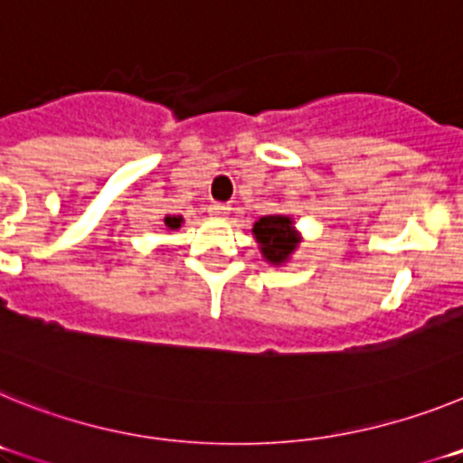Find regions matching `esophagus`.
<instances>
[{"instance_id": "34e87169", "label": "esophagus", "mask_w": 463, "mask_h": 463, "mask_svg": "<svg viewBox=\"0 0 463 463\" xmlns=\"http://www.w3.org/2000/svg\"><path fill=\"white\" fill-rule=\"evenodd\" d=\"M229 211H232V208H229L227 203H220V202H213L211 206H208V213L215 215V218H227Z\"/></svg>"}]
</instances>
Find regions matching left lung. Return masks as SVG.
I'll return each mask as SVG.
<instances>
[{
	"mask_svg": "<svg viewBox=\"0 0 463 463\" xmlns=\"http://www.w3.org/2000/svg\"><path fill=\"white\" fill-rule=\"evenodd\" d=\"M252 236L260 243L264 261L271 267H285L301 245V232L294 227L292 215H285V213L264 215L257 220L252 224Z\"/></svg>",
	"mask_w": 463,
	"mask_h": 463,
	"instance_id": "8db88e82",
	"label": "left lung"
}]
</instances>
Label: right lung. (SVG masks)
Returning a JSON list of instances; mask_svg holds the SVG:
<instances>
[{
    "label": "right lung",
    "mask_w": 463,
    "mask_h": 463,
    "mask_svg": "<svg viewBox=\"0 0 463 463\" xmlns=\"http://www.w3.org/2000/svg\"><path fill=\"white\" fill-rule=\"evenodd\" d=\"M183 222H185V220H183V215H166L165 218V224L169 229H181Z\"/></svg>",
    "instance_id": "right-lung-1"
}]
</instances>
